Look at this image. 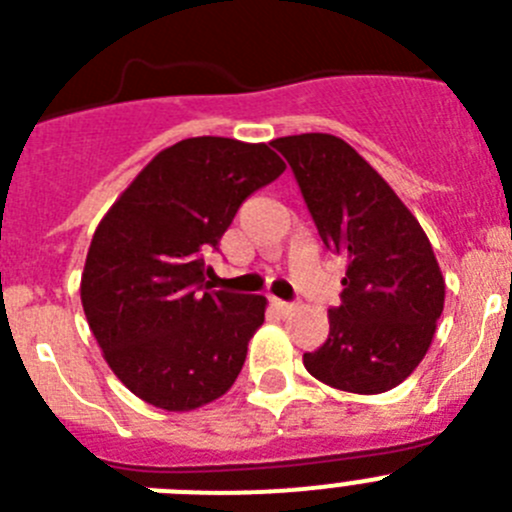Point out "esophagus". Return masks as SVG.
<instances>
[{
  "label": "esophagus",
  "instance_id": "obj_1",
  "mask_svg": "<svg viewBox=\"0 0 512 512\" xmlns=\"http://www.w3.org/2000/svg\"><path fill=\"white\" fill-rule=\"evenodd\" d=\"M271 307H274L279 315H289V312H295V305H292V302H284V300H271Z\"/></svg>",
  "mask_w": 512,
  "mask_h": 512
}]
</instances>
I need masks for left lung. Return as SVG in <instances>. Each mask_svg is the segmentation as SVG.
<instances>
[{"label": "left lung", "instance_id": "left-lung-1", "mask_svg": "<svg viewBox=\"0 0 512 512\" xmlns=\"http://www.w3.org/2000/svg\"><path fill=\"white\" fill-rule=\"evenodd\" d=\"M325 248L346 256L328 341L302 356L323 384L379 395L413 374L431 348L446 282L431 241L395 189L328 133L277 138Z\"/></svg>", "mask_w": 512, "mask_h": 512}]
</instances>
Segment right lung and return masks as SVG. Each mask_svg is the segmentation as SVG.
<instances>
[{"label": "right lung", "instance_id": "right-lung-1", "mask_svg": "<svg viewBox=\"0 0 512 512\" xmlns=\"http://www.w3.org/2000/svg\"><path fill=\"white\" fill-rule=\"evenodd\" d=\"M284 169L266 143L179 140L153 156L94 230L84 315L115 377L153 408H202L241 374L266 297L212 292L205 259L248 194Z\"/></svg>", "mask_w": 512, "mask_h": 512}]
</instances>
